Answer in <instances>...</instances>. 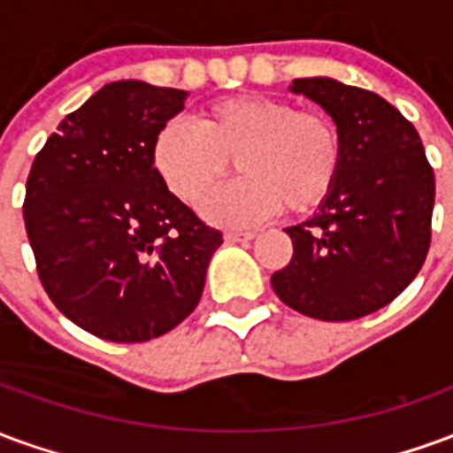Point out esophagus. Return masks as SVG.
<instances>
[{"label": "esophagus", "instance_id": "obj_1", "mask_svg": "<svg viewBox=\"0 0 453 453\" xmlns=\"http://www.w3.org/2000/svg\"><path fill=\"white\" fill-rule=\"evenodd\" d=\"M227 242H250L255 240V233H226Z\"/></svg>", "mask_w": 453, "mask_h": 453}]
</instances>
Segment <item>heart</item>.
<instances>
[{
	"label": "heart",
	"mask_w": 453,
	"mask_h": 453,
	"mask_svg": "<svg viewBox=\"0 0 453 453\" xmlns=\"http://www.w3.org/2000/svg\"><path fill=\"white\" fill-rule=\"evenodd\" d=\"M235 159L240 179L218 188L203 216L227 227H252L284 206L311 213L333 194L344 162L337 123L272 96H230L201 109L196 126L169 120L155 133L150 165L169 194L196 206Z\"/></svg>",
	"instance_id": "obj_1"
}]
</instances>
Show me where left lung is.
Segmentation results:
<instances>
[{"label":"left lung","mask_w":453,"mask_h":453,"mask_svg":"<svg viewBox=\"0 0 453 453\" xmlns=\"http://www.w3.org/2000/svg\"><path fill=\"white\" fill-rule=\"evenodd\" d=\"M333 116L344 162L333 194L286 227L291 262L272 274L288 308L318 320H357L398 298L425 265L434 172L418 130L379 94L330 77L294 80Z\"/></svg>","instance_id":"8db88e82"}]
</instances>
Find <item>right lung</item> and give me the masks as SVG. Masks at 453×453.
Wrapping results in <instances>:
<instances>
[{"mask_svg":"<svg viewBox=\"0 0 453 453\" xmlns=\"http://www.w3.org/2000/svg\"><path fill=\"white\" fill-rule=\"evenodd\" d=\"M187 92L120 80L67 113L26 181V235L55 308L109 342H148L201 301L223 235L162 187L152 138Z\"/></svg>","mask_w":453,"mask_h":453,"instance_id":"1","label":"right lung"}]
</instances>
